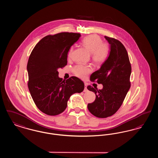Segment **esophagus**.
Segmentation results:
<instances>
[{"label":"esophagus","mask_w":158,"mask_h":158,"mask_svg":"<svg viewBox=\"0 0 158 158\" xmlns=\"http://www.w3.org/2000/svg\"><path fill=\"white\" fill-rule=\"evenodd\" d=\"M85 89H84L83 91H84L85 92H88V89H87V86H86V84H85Z\"/></svg>","instance_id":"34e87169"}]
</instances>
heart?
Listing matches in <instances>:
<instances>
[{"label": "heart", "instance_id": "heart-1", "mask_svg": "<svg viewBox=\"0 0 158 158\" xmlns=\"http://www.w3.org/2000/svg\"><path fill=\"white\" fill-rule=\"evenodd\" d=\"M82 44L86 49L92 54V59L96 63H103L108 57L109 48L106 44L102 43L101 38L97 35L92 34L84 38ZM73 49L71 48L69 57L72 56ZM73 73L80 78H84L92 72V68L88 66L79 64L73 68Z\"/></svg>", "mask_w": 158, "mask_h": 158}]
</instances>
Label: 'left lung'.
<instances>
[{
  "mask_svg": "<svg viewBox=\"0 0 158 158\" xmlns=\"http://www.w3.org/2000/svg\"><path fill=\"white\" fill-rule=\"evenodd\" d=\"M110 44L107 59L100 69L90 76L92 81L102 84L103 88L88 86L87 89L95 94L94 102L88 104L90 113L99 118L113 115L120 108L130 88L131 68L127 52L118 40L105 36Z\"/></svg>",
  "mask_w": 158,
  "mask_h": 158,
  "instance_id": "left-lung-1",
  "label": "left lung"
}]
</instances>
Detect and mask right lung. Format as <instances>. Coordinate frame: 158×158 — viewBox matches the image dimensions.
<instances>
[{
    "mask_svg": "<svg viewBox=\"0 0 158 158\" xmlns=\"http://www.w3.org/2000/svg\"><path fill=\"white\" fill-rule=\"evenodd\" d=\"M81 34L61 32L42 38L31 53L27 64L31 95L38 108L49 115L63 112L68 100L82 92L85 85L75 76L67 80L59 77L58 69L67 64L70 48Z\"/></svg>",
    "mask_w": 158,
    "mask_h": 158,
    "instance_id": "right-lung-1",
    "label": "right lung"
}]
</instances>
